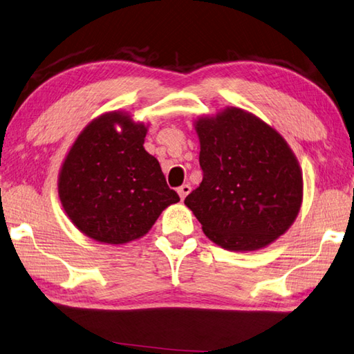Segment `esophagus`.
<instances>
[{"label":"esophagus","mask_w":354,"mask_h":354,"mask_svg":"<svg viewBox=\"0 0 354 354\" xmlns=\"http://www.w3.org/2000/svg\"><path fill=\"white\" fill-rule=\"evenodd\" d=\"M192 192V187H190V184H183L181 187H179L178 189V193H179V198H181L183 201L185 199V196L189 195V193Z\"/></svg>","instance_id":"1"}]
</instances>
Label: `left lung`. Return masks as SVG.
I'll return each mask as SVG.
<instances>
[{
	"instance_id": "left-lung-1",
	"label": "left lung",
	"mask_w": 354,
	"mask_h": 354,
	"mask_svg": "<svg viewBox=\"0 0 354 354\" xmlns=\"http://www.w3.org/2000/svg\"><path fill=\"white\" fill-rule=\"evenodd\" d=\"M196 131L203 183L184 204L209 239L252 252L286 233L302 203V173L286 140L236 107L201 118Z\"/></svg>"
}]
</instances>
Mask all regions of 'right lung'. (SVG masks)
Segmentation results:
<instances>
[{"instance_id": "1", "label": "right lung", "mask_w": 354, "mask_h": 354, "mask_svg": "<svg viewBox=\"0 0 354 354\" xmlns=\"http://www.w3.org/2000/svg\"><path fill=\"white\" fill-rule=\"evenodd\" d=\"M147 127L120 112L96 118L81 131L59 173L67 216L88 238L126 244L144 236L179 201L158 159L144 149Z\"/></svg>"}]
</instances>
